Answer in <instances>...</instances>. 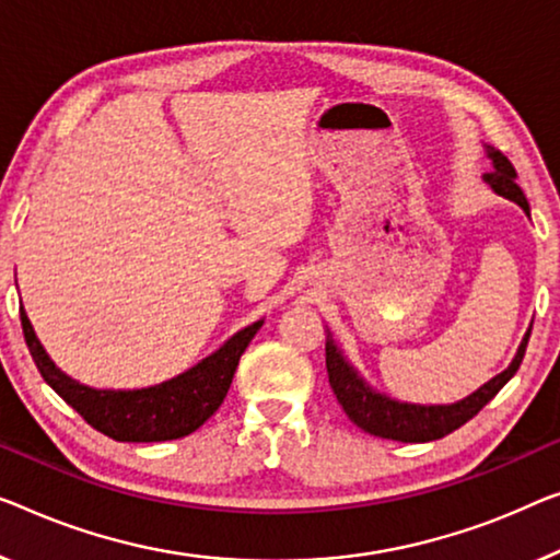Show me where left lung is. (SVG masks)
<instances>
[{
    "instance_id": "obj_1",
    "label": "left lung",
    "mask_w": 560,
    "mask_h": 560,
    "mask_svg": "<svg viewBox=\"0 0 560 560\" xmlns=\"http://www.w3.org/2000/svg\"><path fill=\"white\" fill-rule=\"evenodd\" d=\"M486 153L490 161H493V171L482 175V180H486L498 196L513 200V203H518L523 208L525 215H530L528 200H525L521 186L515 183L513 163L493 145H486ZM528 337H530V329L525 331V337L521 341L518 352L513 357L511 366L495 374V377L486 382L480 389H475L470 397H465L460 402H453V405H410V402H399V399L382 395V392L366 385V382L360 377V372L345 360L341 349L334 345L331 334L327 331L329 385L349 420L374 438L397 440V442L440 440L450 435L453 430L463 428L467 420H472V417L478 415L482 407H486L490 399H493L498 392L508 385V380L518 372V366L523 362L525 347H528Z\"/></svg>"
}]
</instances>
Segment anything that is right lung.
<instances>
[{"mask_svg":"<svg viewBox=\"0 0 560 560\" xmlns=\"http://www.w3.org/2000/svg\"><path fill=\"white\" fill-rule=\"evenodd\" d=\"M20 319L24 341L42 380L74 412H80L82 420L118 442H163L196 432L221 407L241 354L246 352L254 334L264 324V319L248 324L206 360L161 385L143 389H95L67 377L60 366L49 360L24 308H20Z\"/></svg>","mask_w":560,"mask_h":560,"instance_id":"obj_1","label":"right lung"}]
</instances>
